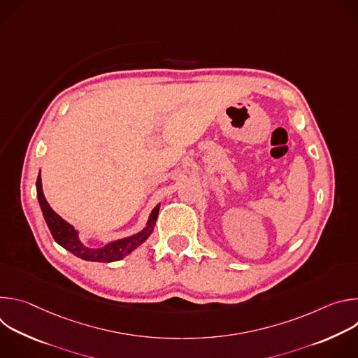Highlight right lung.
I'll return each mask as SVG.
<instances>
[{
    "label": "right lung",
    "mask_w": 358,
    "mask_h": 358,
    "mask_svg": "<svg viewBox=\"0 0 358 358\" xmlns=\"http://www.w3.org/2000/svg\"><path fill=\"white\" fill-rule=\"evenodd\" d=\"M36 196H38V202H39V207L42 210L45 222H46L50 234H52L54 239L62 248H65L66 250L73 253L75 257L85 259V261H90V262H115V261H120L124 257H127L129 253H131L136 248H138L151 235L152 229H155L156 221H157L159 211H160V203H157V206L150 213L145 227L143 229H140L138 232H136L130 236H126V238L110 241L99 248H90L82 242L80 232L72 224L66 222L62 217H59L52 208H50V206L43 195L41 171H39L38 180H36Z\"/></svg>",
    "instance_id": "right-lung-1"
}]
</instances>
